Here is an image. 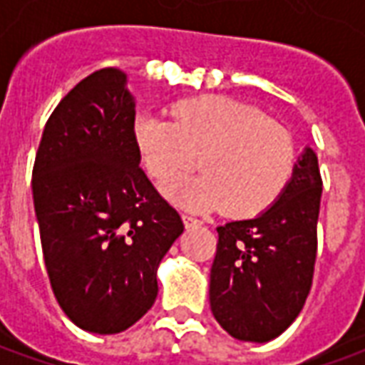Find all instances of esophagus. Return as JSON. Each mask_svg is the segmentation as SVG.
<instances>
[{"label":"esophagus","mask_w":365,"mask_h":365,"mask_svg":"<svg viewBox=\"0 0 365 365\" xmlns=\"http://www.w3.org/2000/svg\"><path fill=\"white\" fill-rule=\"evenodd\" d=\"M183 219V225H185V229H193V227H201L203 222L199 221V219H193L190 215H182Z\"/></svg>","instance_id":"1"}]
</instances>
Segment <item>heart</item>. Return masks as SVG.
Masks as SVG:
<instances>
[{"instance_id":"heart-1","label":"heart","mask_w":365,"mask_h":365,"mask_svg":"<svg viewBox=\"0 0 365 365\" xmlns=\"http://www.w3.org/2000/svg\"><path fill=\"white\" fill-rule=\"evenodd\" d=\"M174 120L140 113L133 135L144 168L158 182L175 180L197 164L203 172L164 183L175 203L195 211L225 207L250 217L274 205L293 174L295 150L287 130L256 107L227 96L174 105Z\"/></svg>"}]
</instances>
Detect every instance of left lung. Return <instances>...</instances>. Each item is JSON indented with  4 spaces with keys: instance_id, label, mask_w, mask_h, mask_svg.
<instances>
[{
    "instance_id": "obj_1",
    "label": "left lung",
    "mask_w": 365,
    "mask_h": 365,
    "mask_svg": "<svg viewBox=\"0 0 365 365\" xmlns=\"http://www.w3.org/2000/svg\"><path fill=\"white\" fill-rule=\"evenodd\" d=\"M321 193L317 152L305 146L274 205L217 229L209 301L232 338L269 342L301 313L313 283Z\"/></svg>"
}]
</instances>
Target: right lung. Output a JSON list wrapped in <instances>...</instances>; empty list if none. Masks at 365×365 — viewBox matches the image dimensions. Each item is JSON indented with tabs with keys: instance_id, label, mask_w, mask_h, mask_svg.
I'll return each mask as SVG.
<instances>
[{
	"instance_id": "obj_1",
	"label": "right lung",
	"mask_w": 365,
	"mask_h": 365,
	"mask_svg": "<svg viewBox=\"0 0 365 365\" xmlns=\"http://www.w3.org/2000/svg\"><path fill=\"white\" fill-rule=\"evenodd\" d=\"M97 70L52 111L33 168L44 264L76 327L117 334L148 313L158 266L183 222L140 170L135 96Z\"/></svg>"
}]
</instances>
